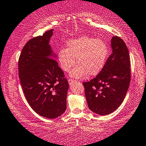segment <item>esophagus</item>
Instances as JSON below:
<instances>
[{"label":"esophagus","mask_w":146,"mask_h":146,"mask_svg":"<svg viewBox=\"0 0 146 146\" xmlns=\"http://www.w3.org/2000/svg\"><path fill=\"white\" fill-rule=\"evenodd\" d=\"M75 82H76V80H73V79H68V83H69V84H72V83Z\"/></svg>","instance_id":"34e87169"}]
</instances>
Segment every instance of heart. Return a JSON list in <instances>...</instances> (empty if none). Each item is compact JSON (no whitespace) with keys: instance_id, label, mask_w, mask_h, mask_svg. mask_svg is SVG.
I'll list each match as a JSON object with an SVG mask.
<instances>
[{"instance_id":"1","label":"heart","mask_w":146,"mask_h":146,"mask_svg":"<svg viewBox=\"0 0 146 146\" xmlns=\"http://www.w3.org/2000/svg\"><path fill=\"white\" fill-rule=\"evenodd\" d=\"M108 47L104 41L88 36L69 40L66 48H60L57 60L62 70L69 72L76 62L78 64L71 71L70 76L81 78L98 74L104 68L108 56Z\"/></svg>"}]
</instances>
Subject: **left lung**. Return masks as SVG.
Instances as JSON below:
<instances>
[{
    "label": "left lung",
    "instance_id": "obj_1",
    "mask_svg": "<svg viewBox=\"0 0 146 146\" xmlns=\"http://www.w3.org/2000/svg\"><path fill=\"white\" fill-rule=\"evenodd\" d=\"M112 53L100 73L83 83L89 108L100 115L112 113L121 104L131 82L130 58L121 38L113 36Z\"/></svg>",
    "mask_w": 146,
    "mask_h": 146
}]
</instances>
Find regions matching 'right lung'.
<instances>
[{"label": "right lung", "mask_w": 146, "mask_h": 146, "mask_svg": "<svg viewBox=\"0 0 146 146\" xmlns=\"http://www.w3.org/2000/svg\"><path fill=\"white\" fill-rule=\"evenodd\" d=\"M53 29L29 40L19 58V78L30 106L42 117L64 113L69 85L50 44Z\"/></svg>", "instance_id": "right-lung-1"}]
</instances>
